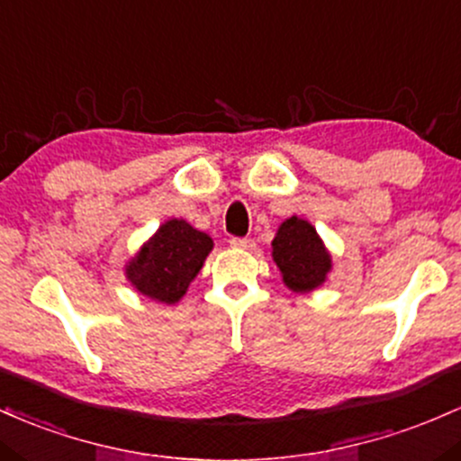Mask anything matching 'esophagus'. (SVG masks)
Masks as SVG:
<instances>
[{
  "label": "esophagus",
  "mask_w": 461,
  "mask_h": 461,
  "mask_svg": "<svg viewBox=\"0 0 461 461\" xmlns=\"http://www.w3.org/2000/svg\"><path fill=\"white\" fill-rule=\"evenodd\" d=\"M230 246L232 248H240V250H250V248L255 246V241L248 240V237H232Z\"/></svg>",
  "instance_id": "34e87169"
}]
</instances>
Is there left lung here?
Wrapping results in <instances>:
<instances>
[{
    "label": "left lung",
    "instance_id": "8db88e82",
    "mask_svg": "<svg viewBox=\"0 0 461 461\" xmlns=\"http://www.w3.org/2000/svg\"><path fill=\"white\" fill-rule=\"evenodd\" d=\"M272 258L283 274V283L296 294L313 292L330 272V255L320 235L307 220L296 215L278 226Z\"/></svg>",
    "mask_w": 461,
    "mask_h": 461
}]
</instances>
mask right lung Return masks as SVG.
<instances>
[{"label":"right lung","mask_w":461,"mask_h":461,"mask_svg":"<svg viewBox=\"0 0 461 461\" xmlns=\"http://www.w3.org/2000/svg\"><path fill=\"white\" fill-rule=\"evenodd\" d=\"M213 240L185 220H167L126 263V278L143 296L174 304L187 294Z\"/></svg>","instance_id":"obj_1"}]
</instances>
